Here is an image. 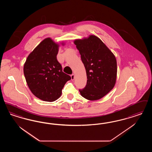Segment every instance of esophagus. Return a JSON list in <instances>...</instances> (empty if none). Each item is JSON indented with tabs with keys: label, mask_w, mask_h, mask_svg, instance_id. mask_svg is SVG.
I'll return each instance as SVG.
<instances>
[{
	"label": "esophagus",
	"mask_w": 152,
	"mask_h": 152,
	"mask_svg": "<svg viewBox=\"0 0 152 152\" xmlns=\"http://www.w3.org/2000/svg\"><path fill=\"white\" fill-rule=\"evenodd\" d=\"M71 77L72 80H73L74 79H75V75H74V74H72V75H71Z\"/></svg>",
	"instance_id": "1"
}]
</instances>
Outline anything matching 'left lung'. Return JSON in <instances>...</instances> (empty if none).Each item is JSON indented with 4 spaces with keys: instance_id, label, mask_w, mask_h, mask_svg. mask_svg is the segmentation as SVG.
<instances>
[{
    "instance_id": "obj_1",
    "label": "left lung",
    "mask_w": 152,
    "mask_h": 152,
    "mask_svg": "<svg viewBox=\"0 0 152 152\" xmlns=\"http://www.w3.org/2000/svg\"><path fill=\"white\" fill-rule=\"evenodd\" d=\"M74 43L81 55L88 79L85 88L79 89V91L83 97L88 100L99 99L107 94L115 84V57L95 36L75 40Z\"/></svg>"
}]
</instances>
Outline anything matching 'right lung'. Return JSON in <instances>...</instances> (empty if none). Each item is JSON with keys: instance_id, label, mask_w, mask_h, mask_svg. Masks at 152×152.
Segmentation results:
<instances>
[{"instance_id": "obj_1", "label": "right lung", "mask_w": 152, "mask_h": 152, "mask_svg": "<svg viewBox=\"0 0 152 152\" xmlns=\"http://www.w3.org/2000/svg\"><path fill=\"white\" fill-rule=\"evenodd\" d=\"M59 46L48 38L28 56L24 66L27 84L32 93L44 101L53 102L61 97L69 75L62 71L57 60Z\"/></svg>"}]
</instances>
